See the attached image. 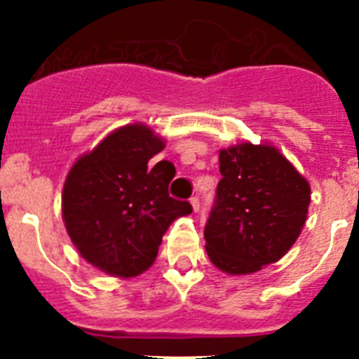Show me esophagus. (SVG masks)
I'll list each match as a JSON object with an SVG mask.
<instances>
[{
	"instance_id": "34e87169",
	"label": "esophagus",
	"mask_w": 359,
	"mask_h": 359,
	"mask_svg": "<svg viewBox=\"0 0 359 359\" xmlns=\"http://www.w3.org/2000/svg\"><path fill=\"white\" fill-rule=\"evenodd\" d=\"M190 205H192L194 212L199 210V198H198V196H194V198H190Z\"/></svg>"
}]
</instances>
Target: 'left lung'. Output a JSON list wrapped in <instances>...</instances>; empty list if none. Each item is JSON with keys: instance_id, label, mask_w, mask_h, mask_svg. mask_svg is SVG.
I'll list each match as a JSON object with an SVG mask.
<instances>
[{"instance_id": "8db88e82", "label": "left lung", "mask_w": 359, "mask_h": 359, "mask_svg": "<svg viewBox=\"0 0 359 359\" xmlns=\"http://www.w3.org/2000/svg\"><path fill=\"white\" fill-rule=\"evenodd\" d=\"M219 170L223 177L205 224L212 264L246 275L277 262L306 223L309 183L269 145L223 149Z\"/></svg>"}]
</instances>
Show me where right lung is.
<instances>
[{
  "label": "right lung",
  "instance_id": "right-lung-1",
  "mask_svg": "<svg viewBox=\"0 0 359 359\" xmlns=\"http://www.w3.org/2000/svg\"><path fill=\"white\" fill-rule=\"evenodd\" d=\"M163 142L142 123L104 138L73 165L62 190L66 230L86 261L116 277H135L154 262L169 224L192 212L169 196L176 169L149 167Z\"/></svg>",
  "mask_w": 359,
  "mask_h": 359
}]
</instances>
